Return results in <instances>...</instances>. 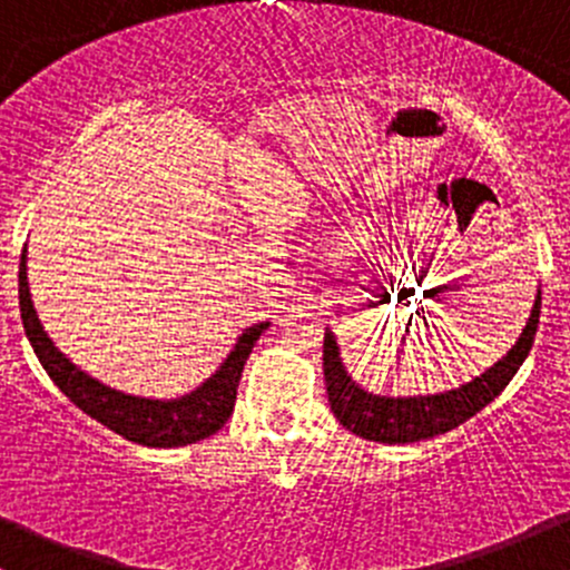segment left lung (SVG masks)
Segmentation results:
<instances>
[{
    "mask_svg": "<svg viewBox=\"0 0 570 570\" xmlns=\"http://www.w3.org/2000/svg\"><path fill=\"white\" fill-rule=\"evenodd\" d=\"M538 318H541V287H538L535 304L527 318V326L521 328L519 340L513 348L502 356L500 362L474 375L466 384L455 386V390L436 392V395H375L367 392L365 386L356 384L354 375L343 365L340 356L337 337L332 328L324 334V379L328 392V406L340 425L348 428L351 433L371 442L381 444H412L422 439L439 436L469 416L483 412L491 401L510 384L515 371L524 365L527 354L532 348V340L538 332Z\"/></svg>",
    "mask_w": 570,
    "mask_h": 570,
    "instance_id": "obj_1",
    "label": "left lung"
}]
</instances>
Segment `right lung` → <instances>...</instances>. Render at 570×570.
<instances>
[{
	"mask_svg": "<svg viewBox=\"0 0 570 570\" xmlns=\"http://www.w3.org/2000/svg\"><path fill=\"white\" fill-rule=\"evenodd\" d=\"M19 307L29 345H32L35 356L49 373V379L60 386L62 395L81 412L90 414L92 420L107 425L109 431L120 433L128 442L145 444V448H184V444H195L199 439L214 436L236 406V390L246 356L252 354L261 334L272 324V321H261V324L246 326L238 334L230 354L222 360V365L186 395L142 397L92 379L90 373L73 365L57 348L55 340L46 334L38 313H35L32 293H29L27 283V246L21 252L19 266Z\"/></svg>",
	"mask_w": 570,
	"mask_h": 570,
	"instance_id": "add662e5",
	"label": "right lung"
}]
</instances>
